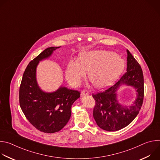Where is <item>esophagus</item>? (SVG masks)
Masks as SVG:
<instances>
[{"mask_svg": "<svg viewBox=\"0 0 160 160\" xmlns=\"http://www.w3.org/2000/svg\"><path fill=\"white\" fill-rule=\"evenodd\" d=\"M86 95H88V92L86 90H83L81 92V96H84Z\"/></svg>", "mask_w": 160, "mask_h": 160, "instance_id": "1", "label": "esophagus"}]
</instances>
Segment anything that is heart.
I'll use <instances>...</instances> for the list:
<instances>
[{"label":"heart","instance_id":"heart-1","mask_svg":"<svg viewBox=\"0 0 160 160\" xmlns=\"http://www.w3.org/2000/svg\"><path fill=\"white\" fill-rule=\"evenodd\" d=\"M124 60L115 52L98 50L83 52L78 59L68 62L65 72L69 83L78 86L88 72V78L96 88H102L111 85L122 73Z\"/></svg>","mask_w":160,"mask_h":160}]
</instances>
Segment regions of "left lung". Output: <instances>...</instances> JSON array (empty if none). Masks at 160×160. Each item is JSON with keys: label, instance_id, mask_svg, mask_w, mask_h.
I'll return each mask as SVG.
<instances>
[{"label": "left lung", "instance_id": "obj_1", "mask_svg": "<svg viewBox=\"0 0 160 160\" xmlns=\"http://www.w3.org/2000/svg\"><path fill=\"white\" fill-rule=\"evenodd\" d=\"M127 72L109 88L92 94L96 101L93 117L97 125L106 131H117L128 125L138 115L144 99V77L139 62L128 50ZM122 84L133 86L137 97L130 106L121 105L117 99V90Z\"/></svg>", "mask_w": 160, "mask_h": 160}]
</instances>
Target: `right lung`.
<instances>
[{
    "instance_id": "1",
    "label": "right lung",
    "mask_w": 160,
    "mask_h": 160,
    "mask_svg": "<svg viewBox=\"0 0 160 160\" xmlns=\"http://www.w3.org/2000/svg\"><path fill=\"white\" fill-rule=\"evenodd\" d=\"M60 47L48 48L28 64L19 87V105L30 123L38 130L52 133L61 130L69 121L72 106L80 98L78 90L60 87L53 92L39 87L36 69L39 61L50 57Z\"/></svg>"
}]
</instances>
